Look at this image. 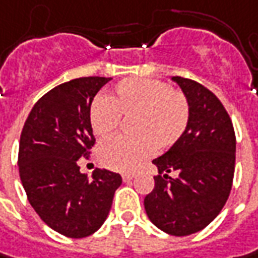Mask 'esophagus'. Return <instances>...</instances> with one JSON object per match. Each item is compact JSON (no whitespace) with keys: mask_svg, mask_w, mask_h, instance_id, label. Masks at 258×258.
Here are the masks:
<instances>
[{"mask_svg":"<svg viewBox=\"0 0 258 258\" xmlns=\"http://www.w3.org/2000/svg\"><path fill=\"white\" fill-rule=\"evenodd\" d=\"M122 180L124 181H130V180H133L134 178V173H122Z\"/></svg>","mask_w":258,"mask_h":258,"instance_id":"1","label":"esophagus"}]
</instances>
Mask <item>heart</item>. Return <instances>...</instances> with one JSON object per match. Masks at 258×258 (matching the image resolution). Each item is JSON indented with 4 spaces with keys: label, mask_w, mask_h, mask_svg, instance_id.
I'll use <instances>...</instances> for the list:
<instances>
[{
    "label": "heart",
    "mask_w": 258,
    "mask_h": 258,
    "mask_svg": "<svg viewBox=\"0 0 258 258\" xmlns=\"http://www.w3.org/2000/svg\"><path fill=\"white\" fill-rule=\"evenodd\" d=\"M120 115L131 117L133 136L114 137L100 147V160L112 170L127 171L154 151L168 150L185 133L190 107L185 95L158 80L128 78L114 87L108 98L97 97L90 107V125L100 138L111 136Z\"/></svg>",
    "instance_id": "b5f03b06"
}]
</instances>
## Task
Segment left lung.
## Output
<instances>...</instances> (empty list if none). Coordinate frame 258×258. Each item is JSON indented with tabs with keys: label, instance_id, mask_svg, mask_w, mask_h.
Returning <instances> with one entry per match:
<instances>
[{
	"label": "left lung",
	"instance_id": "obj_1",
	"mask_svg": "<svg viewBox=\"0 0 258 258\" xmlns=\"http://www.w3.org/2000/svg\"><path fill=\"white\" fill-rule=\"evenodd\" d=\"M171 81L185 95L190 118L182 137L153 160L161 175L154 177L144 209L157 228L182 237L209 226L224 207L234 177L235 136L226 108L210 90L181 77Z\"/></svg>",
	"mask_w": 258,
	"mask_h": 258
}]
</instances>
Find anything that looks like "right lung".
Returning a JSON list of instances; mask_svg holds the SVG:
<instances>
[{
  "label": "right lung",
  "instance_id": "right-lung-1",
  "mask_svg": "<svg viewBox=\"0 0 258 258\" xmlns=\"http://www.w3.org/2000/svg\"><path fill=\"white\" fill-rule=\"evenodd\" d=\"M110 80L83 77L52 88L32 107L20 138V177L30 204L47 226L71 238L104 224L122 182L101 168L88 178L78 167L95 141L90 107Z\"/></svg>",
  "mask_w": 258,
  "mask_h": 258
}]
</instances>
